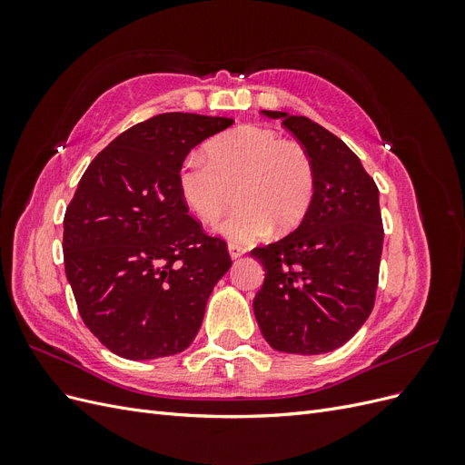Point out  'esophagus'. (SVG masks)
<instances>
[{
	"label": "esophagus",
	"mask_w": 465,
	"mask_h": 465,
	"mask_svg": "<svg viewBox=\"0 0 465 465\" xmlns=\"http://www.w3.org/2000/svg\"><path fill=\"white\" fill-rule=\"evenodd\" d=\"M229 254H231L232 260H236V258H241V256L246 254V248L241 246V244H229Z\"/></svg>",
	"instance_id": "34e87169"
}]
</instances>
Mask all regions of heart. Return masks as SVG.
<instances>
[{
    "label": "heart",
    "instance_id": "heart-1",
    "mask_svg": "<svg viewBox=\"0 0 465 465\" xmlns=\"http://www.w3.org/2000/svg\"><path fill=\"white\" fill-rule=\"evenodd\" d=\"M202 154H188L178 190L192 213L215 223L236 192L238 207L219 224L236 244L254 242L273 229L292 231L306 217L316 192L311 153L270 128L241 125L215 137Z\"/></svg>",
    "mask_w": 465,
    "mask_h": 465
}]
</instances>
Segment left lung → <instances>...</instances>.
<instances>
[{"instance_id": "left-lung-1", "label": "left lung", "mask_w": 465, "mask_h": 465, "mask_svg": "<svg viewBox=\"0 0 465 465\" xmlns=\"http://www.w3.org/2000/svg\"><path fill=\"white\" fill-rule=\"evenodd\" d=\"M311 153L316 192L302 223L252 250L265 270L254 314L265 341L294 355L347 343L372 312L384 229L378 188L340 137L306 116L262 110Z\"/></svg>"}]
</instances>
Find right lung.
<instances>
[{
    "label": "right lung",
    "instance_id": "1",
    "mask_svg": "<svg viewBox=\"0 0 465 465\" xmlns=\"http://www.w3.org/2000/svg\"><path fill=\"white\" fill-rule=\"evenodd\" d=\"M232 118L168 112L125 130L81 176L64 217V263L93 335L130 361L190 347L227 242L188 215L178 171L203 139Z\"/></svg>",
    "mask_w": 465,
    "mask_h": 465
}]
</instances>
